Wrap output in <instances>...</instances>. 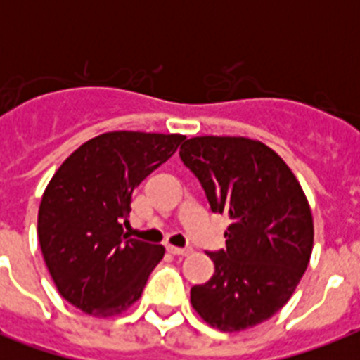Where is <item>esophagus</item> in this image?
Returning a JSON list of instances; mask_svg holds the SVG:
<instances>
[{
  "label": "esophagus",
  "mask_w": 360,
  "mask_h": 360,
  "mask_svg": "<svg viewBox=\"0 0 360 360\" xmlns=\"http://www.w3.org/2000/svg\"><path fill=\"white\" fill-rule=\"evenodd\" d=\"M168 252H169V254H174V256H186V254H188L191 250H188V248H179V246L169 245Z\"/></svg>",
  "instance_id": "1"
}]
</instances>
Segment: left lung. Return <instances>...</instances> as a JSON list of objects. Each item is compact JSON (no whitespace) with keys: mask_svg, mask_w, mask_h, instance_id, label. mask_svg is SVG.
Instances as JSON below:
<instances>
[{"mask_svg":"<svg viewBox=\"0 0 360 360\" xmlns=\"http://www.w3.org/2000/svg\"><path fill=\"white\" fill-rule=\"evenodd\" d=\"M179 157L202 183L213 213H226V248L209 252L214 274L194 285V310L224 333L250 329L278 312L307 271L312 211L288 164L243 136H196Z\"/></svg>","mask_w":360,"mask_h":360,"instance_id":"8db88e82","label":"left lung"}]
</instances>
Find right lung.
I'll list each match as a JSON object with an SVG mask.
<instances>
[{"label":"right lung","instance_id":"add662e5","mask_svg":"<svg viewBox=\"0 0 360 360\" xmlns=\"http://www.w3.org/2000/svg\"><path fill=\"white\" fill-rule=\"evenodd\" d=\"M185 136L115 130L80 146L48 183L39 207V245L63 299L97 318L140 299L164 246L132 239L134 188L166 162Z\"/></svg>","mask_w":360,"mask_h":360}]
</instances>
